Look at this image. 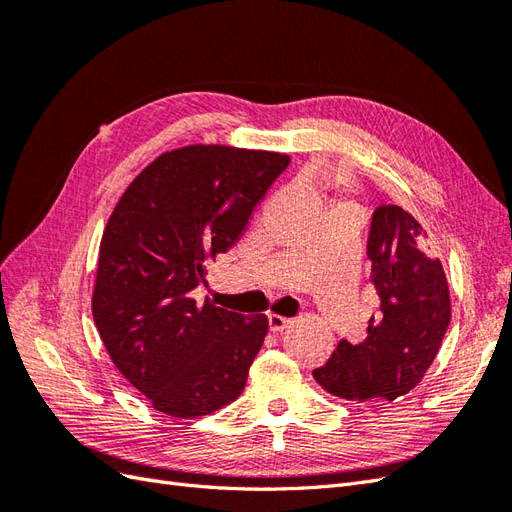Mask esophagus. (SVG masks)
I'll list each match as a JSON object with an SVG mask.
<instances>
[{
    "instance_id": "1",
    "label": "esophagus",
    "mask_w": 512,
    "mask_h": 512,
    "mask_svg": "<svg viewBox=\"0 0 512 512\" xmlns=\"http://www.w3.org/2000/svg\"><path fill=\"white\" fill-rule=\"evenodd\" d=\"M290 320L288 318H282V316H275V314H271L269 316V331L271 333H282L284 329H288L290 327Z\"/></svg>"
}]
</instances>
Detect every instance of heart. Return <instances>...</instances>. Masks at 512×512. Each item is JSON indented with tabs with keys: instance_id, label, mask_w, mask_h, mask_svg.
Wrapping results in <instances>:
<instances>
[{
	"instance_id": "1",
	"label": "heart",
	"mask_w": 512,
	"mask_h": 512,
	"mask_svg": "<svg viewBox=\"0 0 512 512\" xmlns=\"http://www.w3.org/2000/svg\"><path fill=\"white\" fill-rule=\"evenodd\" d=\"M342 207H344V205H339V209H342Z\"/></svg>"
}]
</instances>
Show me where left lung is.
Listing matches in <instances>:
<instances>
[{
	"mask_svg": "<svg viewBox=\"0 0 512 512\" xmlns=\"http://www.w3.org/2000/svg\"><path fill=\"white\" fill-rule=\"evenodd\" d=\"M427 232L408 211L380 205L371 215L367 258L380 312L359 344L342 339L314 369L324 391L348 401L397 399L423 380L451 322L442 262L427 250Z\"/></svg>",
	"mask_w": 512,
	"mask_h": 512,
	"instance_id": "obj_1",
	"label": "left lung"
}]
</instances>
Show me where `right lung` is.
Here are the masks:
<instances>
[{
  "label": "right lung",
  "instance_id": "add662e5",
  "mask_svg": "<svg viewBox=\"0 0 512 512\" xmlns=\"http://www.w3.org/2000/svg\"><path fill=\"white\" fill-rule=\"evenodd\" d=\"M288 164L286 153L181 147L153 160L108 218L91 312L115 367L156 410L196 418L243 393L267 316L198 305L190 292Z\"/></svg>",
  "mask_w": 512,
  "mask_h": 512
}]
</instances>
